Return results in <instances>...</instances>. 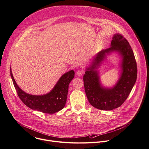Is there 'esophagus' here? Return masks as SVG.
<instances>
[{"label": "esophagus", "instance_id": "1", "mask_svg": "<svg viewBox=\"0 0 149 149\" xmlns=\"http://www.w3.org/2000/svg\"><path fill=\"white\" fill-rule=\"evenodd\" d=\"M84 71L82 70H78L77 71V75L78 76H82V74H84Z\"/></svg>", "mask_w": 149, "mask_h": 149}]
</instances>
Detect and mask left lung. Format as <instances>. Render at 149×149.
<instances>
[{
  "label": "left lung",
  "mask_w": 149,
  "mask_h": 149,
  "mask_svg": "<svg viewBox=\"0 0 149 149\" xmlns=\"http://www.w3.org/2000/svg\"><path fill=\"white\" fill-rule=\"evenodd\" d=\"M114 51L122 58L120 77L111 88L103 87L100 80L98 68L107 55ZM137 78V64L133 50L123 35L113 36L111 47L102 50L93 58L84 75L85 93L90 104L102 110H112L121 106L128 97Z\"/></svg>",
  "instance_id": "obj_1"
}]
</instances>
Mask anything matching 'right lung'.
<instances>
[{
	"label": "right lung",
	"instance_id": "1",
	"mask_svg": "<svg viewBox=\"0 0 149 149\" xmlns=\"http://www.w3.org/2000/svg\"><path fill=\"white\" fill-rule=\"evenodd\" d=\"M10 75L21 101L29 108L43 113L54 114L62 110L66 103L68 85L74 78V71L71 70L63 74L52 90L43 95H33L24 92L17 84L10 68Z\"/></svg>",
	"mask_w": 149,
	"mask_h": 149
}]
</instances>
